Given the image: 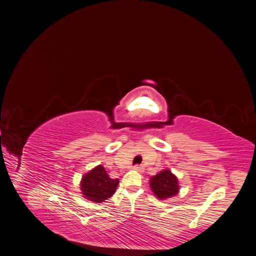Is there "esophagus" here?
I'll list each match as a JSON object with an SVG mask.
<instances>
[{"label":"esophagus","mask_w":256,"mask_h":256,"mask_svg":"<svg viewBox=\"0 0 256 256\" xmlns=\"http://www.w3.org/2000/svg\"><path fill=\"white\" fill-rule=\"evenodd\" d=\"M134 170L138 173H143L144 172V168L142 166H134Z\"/></svg>","instance_id":"esophagus-1"}]
</instances>
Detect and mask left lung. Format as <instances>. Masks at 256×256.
Returning a JSON list of instances; mask_svg holds the SVG:
<instances>
[{
    "label": "left lung",
    "instance_id": "1",
    "mask_svg": "<svg viewBox=\"0 0 256 256\" xmlns=\"http://www.w3.org/2000/svg\"><path fill=\"white\" fill-rule=\"evenodd\" d=\"M150 187L159 200H166L175 196L180 192V184L178 178L168 168L162 170L156 175L150 178Z\"/></svg>",
    "mask_w": 256,
    "mask_h": 256
}]
</instances>
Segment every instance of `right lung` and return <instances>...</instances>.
Returning a JSON list of instances; mask_svg holds the SVG:
<instances>
[{
  "instance_id": "1",
  "label": "right lung",
  "mask_w": 256,
  "mask_h": 256,
  "mask_svg": "<svg viewBox=\"0 0 256 256\" xmlns=\"http://www.w3.org/2000/svg\"><path fill=\"white\" fill-rule=\"evenodd\" d=\"M118 184V178L112 180L104 168L99 164L82 176L81 194L92 202L102 203L114 194Z\"/></svg>"
}]
</instances>
